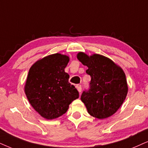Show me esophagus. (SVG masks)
Returning a JSON list of instances; mask_svg holds the SVG:
<instances>
[{
    "label": "esophagus",
    "instance_id": "34e87169",
    "mask_svg": "<svg viewBox=\"0 0 148 148\" xmlns=\"http://www.w3.org/2000/svg\"><path fill=\"white\" fill-rule=\"evenodd\" d=\"M76 89H77V90L78 91V92H79V93L81 92V91H82L81 85H77L76 86Z\"/></svg>",
    "mask_w": 148,
    "mask_h": 148
}]
</instances>
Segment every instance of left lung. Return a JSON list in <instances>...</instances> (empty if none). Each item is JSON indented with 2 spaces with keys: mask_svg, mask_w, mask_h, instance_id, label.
Wrapping results in <instances>:
<instances>
[{
  "mask_svg": "<svg viewBox=\"0 0 148 148\" xmlns=\"http://www.w3.org/2000/svg\"><path fill=\"white\" fill-rule=\"evenodd\" d=\"M77 58L87 66L86 73L91 78L89 90L84 91L80 97L88 113L98 119L113 115L128 93L124 71L110 59L98 54L89 57L80 52Z\"/></svg>",
  "mask_w": 148,
  "mask_h": 148,
  "instance_id": "obj_1",
  "label": "left lung"
}]
</instances>
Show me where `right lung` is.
Masks as SVG:
<instances>
[{"instance_id": "1", "label": "right lung", "mask_w": 148, "mask_h": 148, "mask_svg": "<svg viewBox=\"0 0 148 148\" xmlns=\"http://www.w3.org/2000/svg\"><path fill=\"white\" fill-rule=\"evenodd\" d=\"M69 60L68 56L56 53L37 61L30 68L24 91L31 105L45 119L63 115L72 101L79 97L65 72Z\"/></svg>"}]
</instances>
